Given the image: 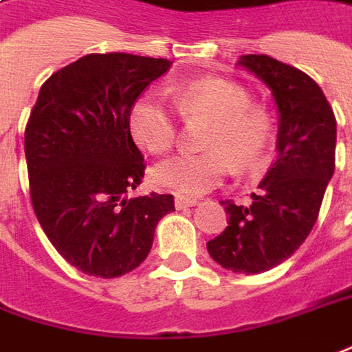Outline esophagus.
Masks as SVG:
<instances>
[{
    "label": "esophagus",
    "instance_id": "1",
    "mask_svg": "<svg viewBox=\"0 0 352 352\" xmlns=\"http://www.w3.org/2000/svg\"><path fill=\"white\" fill-rule=\"evenodd\" d=\"M195 203H197V199H193V197H186V195H176V199H174V205H176L178 210H180V208L193 207Z\"/></svg>",
    "mask_w": 352,
    "mask_h": 352
}]
</instances>
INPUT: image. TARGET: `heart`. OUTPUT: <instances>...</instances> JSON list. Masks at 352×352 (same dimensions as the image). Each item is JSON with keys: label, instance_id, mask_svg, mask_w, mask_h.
Masks as SVG:
<instances>
[{"label": "heart", "instance_id": "heart-1", "mask_svg": "<svg viewBox=\"0 0 352 352\" xmlns=\"http://www.w3.org/2000/svg\"><path fill=\"white\" fill-rule=\"evenodd\" d=\"M172 101L184 118H207L205 153H180L153 170V180L186 195H199L218 186L232 170L253 168L263 161L272 142L274 122L261 105H251L243 86L222 78L193 80L172 91ZM130 134L155 155L168 151L178 135L172 111L153 94L134 101L128 115Z\"/></svg>", "mask_w": 352, "mask_h": 352}]
</instances>
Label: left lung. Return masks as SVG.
<instances>
[{
	"mask_svg": "<svg viewBox=\"0 0 352 352\" xmlns=\"http://www.w3.org/2000/svg\"><path fill=\"white\" fill-rule=\"evenodd\" d=\"M239 65L272 89L280 111L278 157L251 205L220 201L228 226L207 249L222 268L258 274L289 258L316 224L336 168L338 130L324 91L302 70L268 55H243Z\"/></svg>",
	"mask_w": 352,
	"mask_h": 352,
	"instance_id": "obj_1",
	"label": "left lung"
}]
</instances>
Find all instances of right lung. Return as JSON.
I'll return each instance as SVG.
<instances>
[{
	"label": "right lung",
	"instance_id": "add662e5",
	"mask_svg": "<svg viewBox=\"0 0 352 352\" xmlns=\"http://www.w3.org/2000/svg\"><path fill=\"white\" fill-rule=\"evenodd\" d=\"M170 60L89 53L43 82L24 130L34 212L80 272L118 278L144 263L170 193L128 199L145 174L128 115Z\"/></svg>",
	"mask_w": 352,
	"mask_h": 352
}]
</instances>
